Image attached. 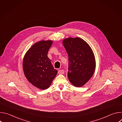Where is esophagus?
I'll use <instances>...</instances> for the list:
<instances>
[{
	"label": "esophagus",
	"instance_id": "34e87169",
	"mask_svg": "<svg viewBox=\"0 0 122 122\" xmlns=\"http://www.w3.org/2000/svg\"><path fill=\"white\" fill-rule=\"evenodd\" d=\"M58 74H64V70H59L58 71Z\"/></svg>",
	"mask_w": 122,
	"mask_h": 122
}]
</instances>
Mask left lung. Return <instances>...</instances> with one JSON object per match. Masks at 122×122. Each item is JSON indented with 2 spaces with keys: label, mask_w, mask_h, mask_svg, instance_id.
<instances>
[{
  "label": "left lung",
  "mask_w": 122,
  "mask_h": 122,
  "mask_svg": "<svg viewBox=\"0 0 122 122\" xmlns=\"http://www.w3.org/2000/svg\"><path fill=\"white\" fill-rule=\"evenodd\" d=\"M63 44L68 56L67 77L76 87H81L93 75L96 61L93 52L85 41L79 38L65 39Z\"/></svg>",
  "instance_id": "obj_1"
}]
</instances>
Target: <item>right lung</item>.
Instances as JSON below:
<instances>
[{
    "instance_id": "right-lung-1",
    "label": "right lung",
    "mask_w": 122,
    "mask_h": 122,
    "mask_svg": "<svg viewBox=\"0 0 122 122\" xmlns=\"http://www.w3.org/2000/svg\"><path fill=\"white\" fill-rule=\"evenodd\" d=\"M53 42L42 41L34 44L27 51L23 60V69L28 81L38 88H48L57 71L47 56Z\"/></svg>"
}]
</instances>
